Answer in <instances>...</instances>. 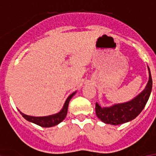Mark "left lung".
<instances>
[{
	"mask_svg": "<svg viewBox=\"0 0 156 156\" xmlns=\"http://www.w3.org/2000/svg\"><path fill=\"white\" fill-rule=\"evenodd\" d=\"M149 80L145 89L132 100L122 103H115L110 107H101L98 102L95 112L98 118L103 123L118 125L127 123L135 119L144 109L152 89V78L149 67L147 66Z\"/></svg>",
	"mask_w": 156,
	"mask_h": 156,
	"instance_id": "1",
	"label": "left lung"
}]
</instances>
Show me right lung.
Instances as JSON below:
<instances>
[{
	"instance_id": "obj_1",
	"label": "right lung",
	"mask_w": 156,
	"mask_h": 156,
	"mask_svg": "<svg viewBox=\"0 0 156 156\" xmlns=\"http://www.w3.org/2000/svg\"><path fill=\"white\" fill-rule=\"evenodd\" d=\"M76 91L72 93V94L67 97L61 111L56 113V114L50 115H47V116H32V115H27L24 114V113L20 112L19 110V112H20V114L23 115L24 119H27V121L32 122L33 124H36L37 125H39V126H41V127L44 128L53 127V126H55L57 124H58L59 123H61L65 119V117L67 116V109H68V104H69L70 100L72 99V98L76 94Z\"/></svg>"
}]
</instances>
